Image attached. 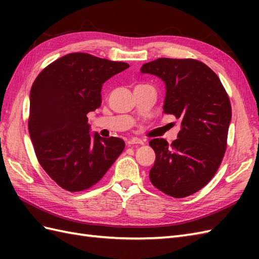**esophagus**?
Here are the masks:
<instances>
[{"label":"esophagus","mask_w":259,"mask_h":259,"mask_svg":"<svg viewBox=\"0 0 259 259\" xmlns=\"http://www.w3.org/2000/svg\"><path fill=\"white\" fill-rule=\"evenodd\" d=\"M137 142H138V141H137Z\"/></svg>","instance_id":"1"}]
</instances>
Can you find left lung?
<instances>
[{
	"label": "left lung",
	"mask_w": 259,
	"mask_h": 259,
	"mask_svg": "<svg viewBox=\"0 0 259 259\" xmlns=\"http://www.w3.org/2000/svg\"><path fill=\"white\" fill-rule=\"evenodd\" d=\"M114 71L112 61L76 52L49 64L33 82L29 133L35 156L68 191L96 185L123 151L121 139L91 133L87 118L101 106L102 84Z\"/></svg>",
	"instance_id": "obj_1"
}]
</instances>
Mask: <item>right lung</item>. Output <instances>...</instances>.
Listing matches in <instances>:
<instances>
[{"label": "right lung", "instance_id": "obj_1", "mask_svg": "<svg viewBox=\"0 0 259 259\" xmlns=\"http://www.w3.org/2000/svg\"><path fill=\"white\" fill-rule=\"evenodd\" d=\"M140 71L163 81V112L178 119L172 141L149 142L156 152L151 184L175 198L190 196L210 181L226 152L229 98L217 74L197 60L160 58Z\"/></svg>", "mask_w": 259, "mask_h": 259}]
</instances>
